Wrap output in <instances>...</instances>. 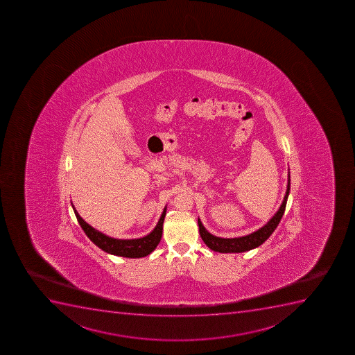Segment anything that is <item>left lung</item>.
<instances>
[{"label": "left lung", "mask_w": 355, "mask_h": 355, "mask_svg": "<svg viewBox=\"0 0 355 355\" xmlns=\"http://www.w3.org/2000/svg\"><path fill=\"white\" fill-rule=\"evenodd\" d=\"M288 192H290V174H288V189L285 193L284 200L282 202L281 207L269 220L262 228L259 229L257 232H252L250 235L243 236L239 239H220L216 236L209 234L202 222L198 219L199 234L206 245L213 251L220 252V253H239V252L250 251V250L258 248L261 245L262 243H265L269 239V236L272 235L276 227L279 225L282 216L284 214L285 206H286V200H288Z\"/></svg>", "instance_id": "8db88e82"}]
</instances>
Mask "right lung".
<instances>
[{
  "instance_id": "1",
  "label": "right lung",
  "mask_w": 355,
  "mask_h": 355,
  "mask_svg": "<svg viewBox=\"0 0 355 355\" xmlns=\"http://www.w3.org/2000/svg\"><path fill=\"white\" fill-rule=\"evenodd\" d=\"M72 207H73L79 225H81L85 234L88 236V239L100 249L107 252V253H111V254L126 257V258H142V257L150 254L153 250L156 249L157 245L159 244L162 235H163V223L166 216V209H164L156 228L153 229V232L146 237L137 239H114L107 237L102 232H97L96 229H94L92 225H88L79 216V213L76 212L73 205Z\"/></svg>"
}]
</instances>
